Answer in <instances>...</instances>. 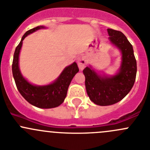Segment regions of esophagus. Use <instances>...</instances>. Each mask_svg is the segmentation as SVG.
Returning a JSON list of instances; mask_svg holds the SVG:
<instances>
[{
    "label": "esophagus",
    "instance_id": "esophagus-1",
    "mask_svg": "<svg viewBox=\"0 0 150 150\" xmlns=\"http://www.w3.org/2000/svg\"><path fill=\"white\" fill-rule=\"evenodd\" d=\"M87 64V58L85 56H81L78 58V65L80 69H83Z\"/></svg>",
    "mask_w": 150,
    "mask_h": 150
}]
</instances>
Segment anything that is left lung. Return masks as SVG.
Instances as JSON below:
<instances>
[{
    "instance_id": "8db88e82",
    "label": "left lung",
    "mask_w": 150,
    "mask_h": 150,
    "mask_svg": "<svg viewBox=\"0 0 150 150\" xmlns=\"http://www.w3.org/2000/svg\"><path fill=\"white\" fill-rule=\"evenodd\" d=\"M107 33L110 43L121 55L118 70L114 75H107L89 65L83 71L88 96L99 106L112 105L121 101L134 86L137 71L133 46L125 35L112 29H107Z\"/></svg>"
}]
</instances>
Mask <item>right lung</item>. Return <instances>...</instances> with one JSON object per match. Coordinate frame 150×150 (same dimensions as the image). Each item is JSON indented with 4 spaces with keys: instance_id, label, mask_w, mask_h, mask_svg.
Listing matches in <instances>:
<instances>
[{
    "instance_id": "obj_1",
    "label": "right lung",
    "mask_w": 150,
    "mask_h": 150,
    "mask_svg": "<svg viewBox=\"0 0 150 150\" xmlns=\"http://www.w3.org/2000/svg\"><path fill=\"white\" fill-rule=\"evenodd\" d=\"M46 29L45 26H38L25 33L20 43L16 48L12 63V73L18 91L22 96L32 105L42 109H50L59 106L64 101L68 87L72 78L79 72L77 63L67 66L58 78L52 83L43 86L35 85L29 82L22 75L19 68V54L24 39L31 33Z\"/></svg>"
}]
</instances>
